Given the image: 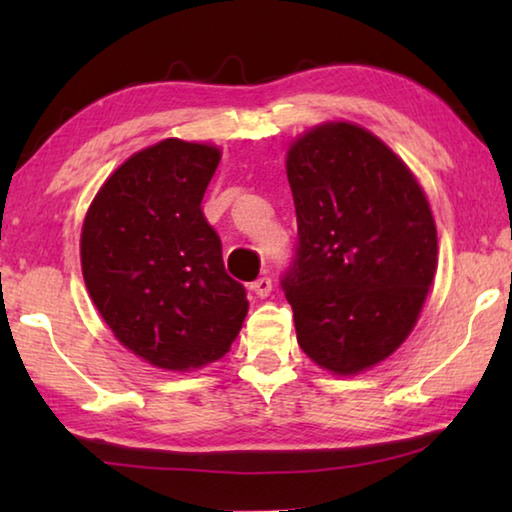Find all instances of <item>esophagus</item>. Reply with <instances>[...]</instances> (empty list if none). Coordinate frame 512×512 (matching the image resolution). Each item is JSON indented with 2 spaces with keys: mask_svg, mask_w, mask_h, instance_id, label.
Wrapping results in <instances>:
<instances>
[{
  "mask_svg": "<svg viewBox=\"0 0 512 512\" xmlns=\"http://www.w3.org/2000/svg\"><path fill=\"white\" fill-rule=\"evenodd\" d=\"M250 289H253V293H255L257 298H268V296H271V291H273L271 277H259V280H255L253 284H250Z\"/></svg>",
  "mask_w": 512,
  "mask_h": 512,
  "instance_id": "esophagus-1",
  "label": "esophagus"
}]
</instances>
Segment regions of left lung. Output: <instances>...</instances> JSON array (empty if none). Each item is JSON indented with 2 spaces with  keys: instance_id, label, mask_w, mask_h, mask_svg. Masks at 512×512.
<instances>
[{
  "instance_id": "left-lung-1",
  "label": "left lung",
  "mask_w": 512,
  "mask_h": 512,
  "mask_svg": "<svg viewBox=\"0 0 512 512\" xmlns=\"http://www.w3.org/2000/svg\"><path fill=\"white\" fill-rule=\"evenodd\" d=\"M298 246L282 275L302 352L357 375L400 348L438 266L436 223L409 167L348 121L291 144Z\"/></svg>"
}]
</instances>
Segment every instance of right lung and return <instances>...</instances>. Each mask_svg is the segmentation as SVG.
<instances>
[{"mask_svg": "<svg viewBox=\"0 0 512 512\" xmlns=\"http://www.w3.org/2000/svg\"><path fill=\"white\" fill-rule=\"evenodd\" d=\"M219 160L216 146L153 144L112 173L83 221L92 302L124 348L164 370L219 361L248 314L201 210Z\"/></svg>", "mask_w": 512, "mask_h": 512, "instance_id": "1", "label": "right lung"}]
</instances>
